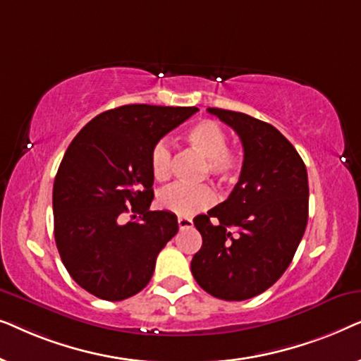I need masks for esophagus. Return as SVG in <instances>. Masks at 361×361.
I'll return each instance as SVG.
<instances>
[{"mask_svg":"<svg viewBox=\"0 0 361 361\" xmlns=\"http://www.w3.org/2000/svg\"><path fill=\"white\" fill-rule=\"evenodd\" d=\"M177 224H179L180 230H184V228H190V226L194 225V221H192V219H189V216H179V219H177Z\"/></svg>","mask_w":361,"mask_h":361,"instance_id":"1","label":"esophagus"}]
</instances>
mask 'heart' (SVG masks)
Returning <instances> with one entry per match:
<instances>
[{
    "mask_svg": "<svg viewBox=\"0 0 361 361\" xmlns=\"http://www.w3.org/2000/svg\"><path fill=\"white\" fill-rule=\"evenodd\" d=\"M184 140L192 149L205 159V172L219 182L233 180L241 169V156L228 145L225 128L214 120H199L187 128ZM151 172L156 180H164L171 174L172 147L167 140H159L149 154ZM215 195L207 185L172 184L157 195L162 210L179 216H190L214 204Z\"/></svg>",
    "mask_w": 361,
    "mask_h": 361,
    "instance_id": "heart-1",
    "label": "heart"
}]
</instances>
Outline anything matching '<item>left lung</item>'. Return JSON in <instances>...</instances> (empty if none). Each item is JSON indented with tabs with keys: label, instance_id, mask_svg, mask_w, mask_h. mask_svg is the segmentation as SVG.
I'll return each instance as SVG.
<instances>
[{
	"label": "left lung",
	"instance_id": "obj_1",
	"mask_svg": "<svg viewBox=\"0 0 361 361\" xmlns=\"http://www.w3.org/2000/svg\"><path fill=\"white\" fill-rule=\"evenodd\" d=\"M207 111L233 128L245 157L228 199L194 219L202 248L190 269L214 298L245 300L271 288L294 258L309 216L307 169L269 123L221 108Z\"/></svg>",
	"mask_w": 361,
	"mask_h": 361
}]
</instances>
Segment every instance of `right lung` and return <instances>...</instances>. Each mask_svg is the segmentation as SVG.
<instances>
[{
	"label": "right lung",
	"instance_id": "add662e5",
	"mask_svg": "<svg viewBox=\"0 0 361 361\" xmlns=\"http://www.w3.org/2000/svg\"><path fill=\"white\" fill-rule=\"evenodd\" d=\"M197 111L118 106L87 123L67 147L54 180V236L68 274L90 294L123 300L151 281L157 255L179 224L171 212L149 210V154L162 136ZM126 211L140 213V220L121 224Z\"/></svg>",
	"mask_w": 361,
	"mask_h": 361
}]
</instances>
